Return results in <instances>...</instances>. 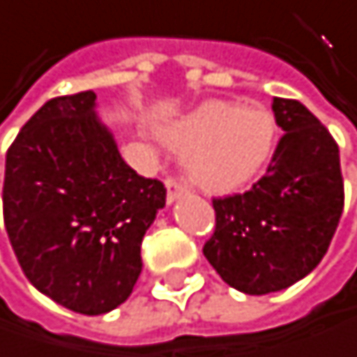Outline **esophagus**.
Instances as JSON below:
<instances>
[{
  "label": "esophagus",
  "mask_w": 357,
  "mask_h": 357,
  "mask_svg": "<svg viewBox=\"0 0 357 357\" xmlns=\"http://www.w3.org/2000/svg\"><path fill=\"white\" fill-rule=\"evenodd\" d=\"M186 190H188V186L182 180H177V177H169V180H167V199H169V203L175 201L180 195H184Z\"/></svg>",
  "instance_id": "esophagus-1"
}]
</instances>
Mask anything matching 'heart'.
<instances>
[{"instance_id": "obj_1", "label": "heart", "mask_w": 357, "mask_h": 357, "mask_svg": "<svg viewBox=\"0 0 357 357\" xmlns=\"http://www.w3.org/2000/svg\"><path fill=\"white\" fill-rule=\"evenodd\" d=\"M276 119L264 107L210 100L162 132L165 143L190 154V175L208 190H233L261 169L276 143Z\"/></svg>"}]
</instances>
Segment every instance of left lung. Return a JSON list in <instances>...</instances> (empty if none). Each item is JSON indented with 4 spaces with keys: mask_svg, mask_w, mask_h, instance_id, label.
I'll return each mask as SVG.
<instances>
[{
    "mask_svg": "<svg viewBox=\"0 0 357 357\" xmlns=\"http://www.w3.org/2000/svg\"><path fill=\"white\" fill-rule=\"evenodd\" d=\"M284 130L268 171L250 190L214 197L216 227L203 255L220 278L248 296L280 291L319 266L338 227V145L302 102L274 98Z\"/></svg>",
    "mask_w": 357,
    "mask_h": 357,
    "instance_id": "left-lung-1",
    "label": "left lung"
}]
</instances>
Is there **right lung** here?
<instances>
[{"label":"right lung","mask_w":357,"mask_h":357,"mask_svg":"<svg viewBox=\"0 0 357 357\" xmlns=\"http://www.w3.org/2000/svg\"><path fill=\"white\" fill-rule=\"evenodd\" d=\"M93 100L87 89L45 102L8 147L3 177V225L23 274L81 314L128 300L143 236L167 201L160 180L119 156Z\"/></svg>","instance_id":"1"}]
</instances>
